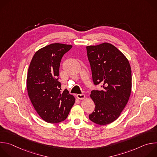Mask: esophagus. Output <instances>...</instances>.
Segmentation results:
<instances>
[{
  "label": "esophagus",
  "mask_w": 157,
  "mask_h": 157,
  "mask_svg": "<svg viewBox=\"0 0 157 157\" xmlns=\"http://www.w3.org/2000/svg\"><path fill=\"white\" fill-rule=\"evenodd\" d=\"M86 96L84 94H77V98L79 99H84L85 98Z\"/></svg>",
  "instance_id": "obj_1"
}]
</instances>
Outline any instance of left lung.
<instances>
[{
	"label": "left lung",
	"instance_id": "left-lung-1",
	"mask_svg": "<svg viewBox=\"0 0 157 157\" xmlns=\"http://www.w3.org/2000/svg\"><path fill=\"white\" fill-rule=\"evenodd\" d=\"M94 85L102 89L93 90L90 95L95 109L89 118L99 125L116 121L125 107L132 89L129 62L116 47L108 43L86 47Z\"/></svg>",
	"mask_w": 157,
	"mask_h": 157
}]
</instances>
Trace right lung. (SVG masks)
I'll return each mask as SVG.
<instances>
[{"label":"right lung","instance_id":"right-lung-1","mask_svg":"<svg viewBox=\"0 0 157 157\" xmlns=\"http://www.w3.org/2000/svg\"><path fill=\"white\" fill-rule=\"evenodd\" d=\"M72 48L53 43L38 50L28 70L27 87L30 99L41 118L51 124L65 120L75 102L67 90L61 93L58 81L62 57Z\"/></svg>","mask_w":157,"mask_h":157}]
</instances>
